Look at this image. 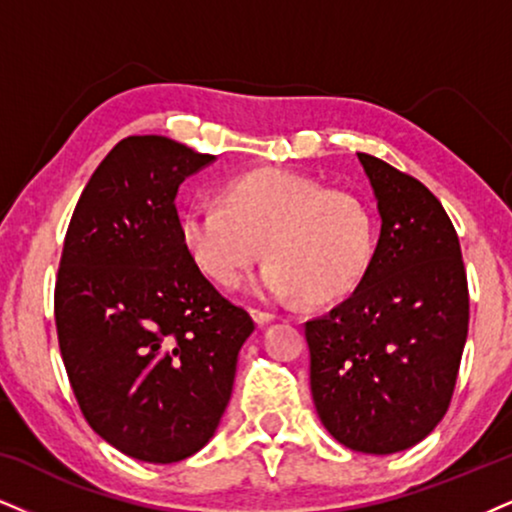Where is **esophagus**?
I'll return each instance as SVG.
<instances>
[{"mask_svg":"<svg viewBox=\"0 0 512 512\" xmlns=\"http://www.w3.org/2000/svg\"><path fill=\"white\" fill-rule=\"evenodd\" d=\"M251 315H254V320L258 325H268L270 320H275V313L263 311V308H251Z\"/></svg>","mask_w":512,"mask_h":512,"instance_id":"1","label":"esophagus"}]
</instances>
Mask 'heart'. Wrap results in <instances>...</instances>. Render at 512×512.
Wrapping results in <instances>:
<instances>
[{
	"mask_svg": "<svg viewBox=\"0 0 512 512\" xmlns=\"http://www.w3.org/2000/svg\"><path fill=\"white\" fill-rule=\"evenodd\" d=\"M220 206L194 201L180 218V239L197 268L232 289L263 256L258 289L273 299L301 294L327 304L368 273L377 244L372 208L349 189L292 170L258 168L220 187Z\"/></svg>",
	"mask_w": 512,
	"mask_h": 512,
	"instance_id": "heart-1",
	"label": "heart"
}]
</instances>
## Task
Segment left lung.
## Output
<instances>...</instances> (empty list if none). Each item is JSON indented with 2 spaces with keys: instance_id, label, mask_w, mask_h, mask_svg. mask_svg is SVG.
<instances>
[{
  "instance_id": "1",
  "label": "left lung",
  "mask_w": 512,
  "mask_h": 512,
  "mask_svg": "<svg viewBox=\"0 0 512 512\" xmlns=\"http://www.w3.org/2000/svg\"><path fill=\"white\" fill-rule=\"evenodd\" d=\"M382 230L349 299L304 325L320 420L346 449H410L449 410L470 320L460 242L441 201L387 161L358 154Z\"/></svg>"
}]
</instances>
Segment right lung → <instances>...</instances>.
<instances>
[{"mask_svg": "<svg viewBox=\"0 0 512 512\" xmlns=\"http://www.w3.org/2000/svg\"><path fill=\"white\" fill-rule=\"evenodd\" d=\"M211 154L161 135L113 147L82 189L54 320L75 401L125 456L178 463L216 432L254 320L201 275L175 194Z\"/></svg>", "mask_w": 512, "mask_h": 512, "instance_id": "add662e5", "label": "right lung"}]
</instances>
